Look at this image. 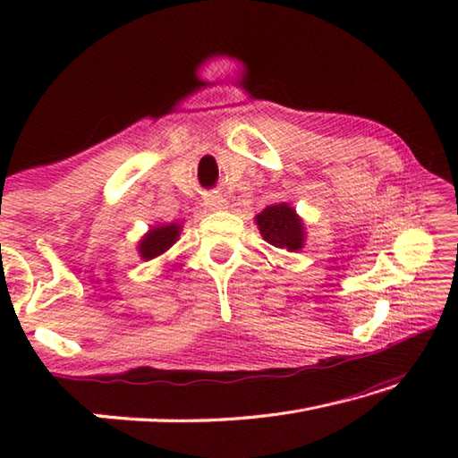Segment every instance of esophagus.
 Instances as JSON below:
<instances>
[{
    "mask_svg": "<svg viewBox=\"0 0 458 458\" xmlns=\"http://www.w3.org/2000/svg\"><path fill=\"white\" fill-rule=\"evenodd\" d=\"M206 206L212 208V210H222V208L226 206V199H224L222 196H218V193H216V196H208L206 198Z\"/></svg>",
    "mask_w": 458,
    "mask_h": 458,
    "instance_id": "34e87169",
    "label": "esophagus"
}]
</instances>
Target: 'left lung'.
Instances as JSON below:
<instances>
[{"label": "left lung", "instance_id": "1", "mask_svg": "<svg viewBox=\"0 0 458 458\" xmlns=\"http://www.w3.org/2000/svg\"><path fill=\"white\" fill-rule=\"evenodd\" d=\"M257 226L260 230L262 238L275 248L281 250H301L305 242V226L303 220L299 218L294 208H291L286 201L283 204L267 206L257 218Z\"/></svg>", "mask_w": 458, "mask_h": 458}]
</instances>
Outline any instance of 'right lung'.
Wrapping results in <instances>:
<instances>
[{
  "instance_id": "right-lung-1",
  "label": "right lung",
  "mask_w": 458,
  "mask_h": 458,
  "mask_svg": "<svg viewBox=\"0 0 458 458\" xmlns=\"http://www.w3.org/2000/svg\"><path fill=\"white\" fill-rule=\"evenodd\" d=\"M182 226L180 224H167V226H153L147 234L139 240V254L143 260L157 259L161 254L167 252L169 248L175 244L180 238Z\"/></svg>"
}]
</instances>
